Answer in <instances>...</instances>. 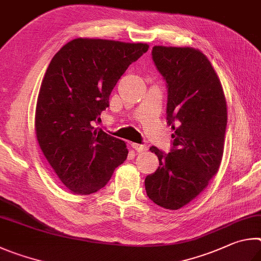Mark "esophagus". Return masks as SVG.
Here are the masks:
<instances>
[{
  "label": "esophagus",
  "instance_id": "34e87169",
  "mask_svg": "<svg viewBox=\"0 0 261 261\" xmlns=\"http://www.w3.org/2000/svg\"><path fill=\"white\" fill-rule=\"evenodd\" d=\"M132 148L136 150L138 152H144L148 150V147L144 144H139V143H132Z\"/></svg>",
  "mask_w": 261,
  "mask_h": 261
}]
</instances>
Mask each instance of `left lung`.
<instances>
[{"label": "left lung", "mask_w": 261, "mask_h": 261, "mask_svg": "<svg viewBox=\"0 0 261 261\" xmlns=\"http://www.w3.org/2000/svg\"><path fill=\"white\" fill-rule=\"evenodd\" d=\"M152 59L166 80V119L174 134L170 153L150 148L159 166L144 185L154 204L179 210L197 197L219 171L227 103L220 79L200 50L154 45Z\"/></svg>", "instance_id": "8db88e82"}]
</instances>
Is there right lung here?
Returning a JSON list of instances; mask_svg holds the SVG:
<instances>
[{"label":"right lung","instance_id":"obj_1","mask_svg":"<svg viewBox=\"0 0 261 261\" xmlns=\"http://www.w3.org/2000/svg\"><path fill=\"white\" fill-rule=\"evenodd\" d=\"M149 45L79 38L53 57L40 87L35 134L54 172L76 195L98 191L126 161L123 141L94 127L114 86Z\"/></svg>","mask_w":261,"mask_h":261}]
</instances>
